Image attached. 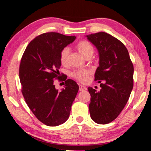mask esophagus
Returning a JSON list of instances; mask_svg holds the SVG:
<instances>
[{
    "mask_svg": "<svg viewBox=\"0 0 151 151\" xmlns=\"http://www.w3.org/2000/svg\"><path fill=\"white\" fill-rule=\"evenodd\" d=\"M86 87L85 86H83L82 85H79V91H86Z\"/></svg>",
    "mask_w": 151,
    "mask_h": 151,
    "instance_id": "34e87169",
    "label": "esophagus"
}]
</instances>
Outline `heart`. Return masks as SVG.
I'll return each instance as SVG.
<instances>
[{
  "label": "heart",
  "mask_w": 151,
  "mask_h": 151,
  "mask_svg": "<svg viewBox=\"0 0 151 151\" xmlns=\"http://www.w3.org/2000/svg\"><path fill=\"white\" fill-rule=\"evenodd\" d=\"M78 52L83 56L84 57H88V55H93L94 53V48L90 42L86 40H81L78 42L76 46ZM70 52V49L68 47L63 48L60 52V62L63 65L67 64L68 55ZM91 74V71L88 69L76 70L72 73V76L76 80L81 83H85L88 81V78Z\"/></svg>",
  "instance_id": "heart-1"
}]
</instances>
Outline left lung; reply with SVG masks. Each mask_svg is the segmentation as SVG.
Segmentation results:
<instances>
[{"mask_svg":"<svg viewBox=\"0 0 151 151\" xmlns=\"http://www.w3.org/2000/svg\"><path fill=\"white\" fill-rule=\"evenodd\" d=\"M96 47L99 66L94 81H103L97 92L88 87L91 119L100 124H108L119 115L129 100L133 88L134 67L123 43L108 33L100 32L86 35Z\"/></svg>","mask_w":151,"mask_h":151,"instance_id":"left-lung-1","label":"left lung"}]
</instances>
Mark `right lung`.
Returning <instances> with one entry per match:
<instances>
[{
	"mask_svg": "<svg viewBox=\"0 0 151 151\" xmlns=\"http://www.w3.org/2000/svg\"><path fill=\"white\" fill-rule=\"evenodd\" d=\"M75 36L46 32L35 37L25 49L20 60L19 78L22 94L35 116L47 126L66 121L78 91L75 81L60 78V50L73 42ZM55 79L65 81V88H55Z\"/></svg>",
	"mask_w": 151,
	"mask_h": 151,
	"instance_id": "right-lung-1",
	"label": "right lung"
}]
</instances>
